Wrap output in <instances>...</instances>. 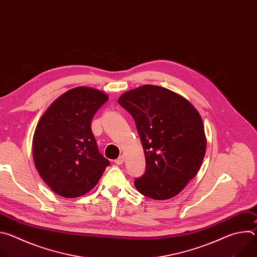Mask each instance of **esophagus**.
Returning a JSON list of instances; mask_svg holds the SVG:
<instances>
[{"mask_svg": "<svg viewBox=\"0 0 257 257\" xmlns=\"http://www.w3.org/2000/svg\"><path fill=\"white\" fill-rule=\"evenodd\" d=\"M124 163V157L123 156H121V157H119L117 160H115V164L116 165H122Z\"/></svg>", "mask_w": 257, "mask_h": 257, "instance_id": "1", "label": "esophagus"}]
</instances>
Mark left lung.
I'll list each match as a JSON object with an SVG mask.
<instances>
[{"label": "left lung", "mask_w": 257, "mask_h": 257, "mask_svg": "<svg viewBox=\"0 0 257 257\" xmlns=\"http://www.w3.org/2000/svg\"><path fill=\"white\" fill-rule=\"evenodd\" d=\"M118 102L133 117L144 151L145 172L135 179L136 189L158 200L176 196L205 155L199 113L184 97L150 84L125 92Z\"/></svg>", "instance_id": "1"}]
</instances>
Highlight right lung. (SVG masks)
<instances>
[{
    "instance_id": "1",
    "label": "right lung",
    "mask_w": 257,
    "mask_h": 257,
    "mask_svg": "<svg viewBox=\"0 0 257 257\" xmlns=\"http://www.w3.org/2000/svg\"><path fill=\"white\" fill-rule=\"evenodd\" d=\"M107 95L89 87L58 97L36 126L32 154L36 170L58 195L74 198L89 192L109 166L98 152L91 121Z\"/></svg>"
}]
</instances>
